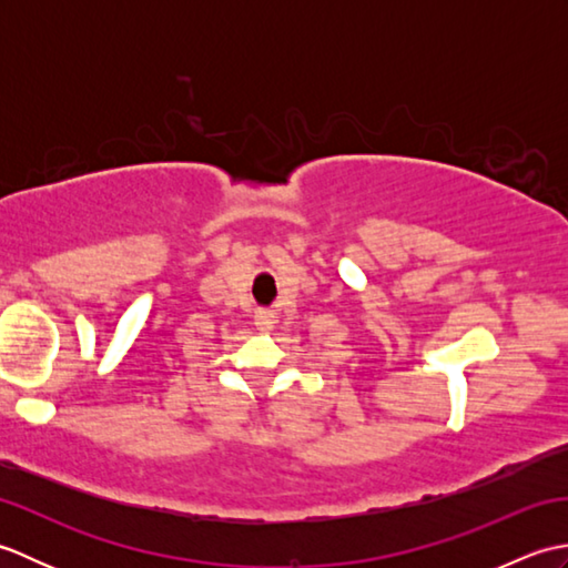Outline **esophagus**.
<instances>
[{"label": "esophagus", "instance_id": "34e87169", "mask_svg": "<svg viewBox=\"0 0 568 568\" xmlns=\"http://www.w3.org/2000/svg\"><path fill=\"white\" fill-rule=\"evenodd\" d=\"M253 322H256V327L261 332H271L273 324H275V315L271 310H258L256 315H253Z\"/></svg>", "mask_w": 568, "mask_h": 568}]
</instances>
